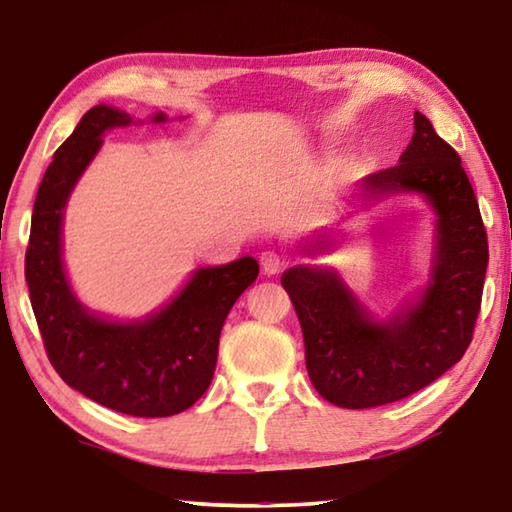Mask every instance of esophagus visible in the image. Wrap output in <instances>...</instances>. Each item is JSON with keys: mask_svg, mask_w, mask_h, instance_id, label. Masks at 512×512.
I'll use <instances>...</instances> for the list:
<instances>
[{"mask_svg": "<svg viewBox=\"0 0 512 512\" xmlns=\"http://www.w3.org/2000/svg\"><path fill=\"white\" fill-rule=\"evenodd\" d=\"M284 256H279L277 251H263L261 254V268L265 275H277V272L284 270Z\"/></svg>", "mask_w": 512, "mask_h": 512, "instance_id": "34e87169", "label": "esophagus"}]
</instances>
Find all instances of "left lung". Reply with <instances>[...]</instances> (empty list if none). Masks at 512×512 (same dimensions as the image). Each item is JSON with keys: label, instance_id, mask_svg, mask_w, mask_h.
Instances as JSON below:
<instances>
[{"label": "left lung", "instance_id": "1", "mask_svg": "<svg viewBox=\"0 0 512 512\" xmlns=\"http://www.w3.org/2000/svg\"><path fill=\"white\" fill-rule=\"evenodd\" d=\"M368 198L422 193L433 207L436 258L417 303L377 321L338 272L298 265L282 275L305 340V366L328 403L377 408L424 389L461 361L471 345L489 261L487 230L459 153L424 114L401 163L361 181ZM328 240H317L326 249Z\"/></svg>", "mask_w": 512, "mask_h": 512}]
</instances>
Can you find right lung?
Returning <instances> with one entry per match:
<instances>
[{"instance_id":"add662e5","label":"right lung","mask_w":512,"mask_h":512,"mask_svg":"<svg viewBox=\"0 0 512 512\" xmlns=\"http://www.w3.org/2000/svg\"><path fill=\"white\" fill-rule=\"evenodd\" d=\"M153 121H165L156 114ZM125 111L97 104L55 151L34 200L25 279L41 340L55 373L90 401L132 417H170L205 394L230 307L258 277L256 258L200 268L172 303L142 321H107L88 312L62 268V209L109 128Z\"/></svg>"}]
</instances>
